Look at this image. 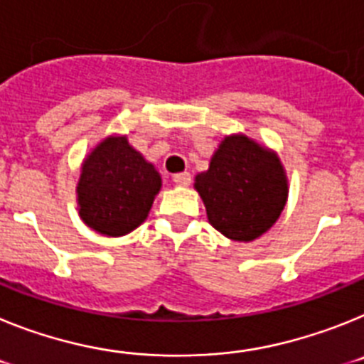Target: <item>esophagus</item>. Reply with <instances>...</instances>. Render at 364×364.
Returning <instances> with one entry per match:
<instances>
[{"label": "esophagus", "mask_w": 364, "mask_h": 364, "mask_svg": "<svg viewBox=\"0 0 364 364\" xmlns=\"http://www.w3.org/2000/svg\"><path fill=\"white\" fill-rule=\"evenodd\" d=\"M173 182L178 186H189L191 184V175H189L188 171L184 173H176L175 176H173Z\"/></svg>", "instance_id": "obj_1"}]
</instances>
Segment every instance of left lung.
<instances>
[{"label":"left lung","mask_w":364,"mask_h":364,"mask_svg":"<svg viewBox=\"0 0 364 364\" xmlns=\"http://www.w3.org/2000/svg\"><path fill=\"white\" fill-rule=\"evenodd\" d=\"M210 224L231 240L250 242L269 230L284 210L288 182L273 153L247 136H228L210 169L195 178Z\"/></svg>","instance_id":"obj_1"}]
</instances>
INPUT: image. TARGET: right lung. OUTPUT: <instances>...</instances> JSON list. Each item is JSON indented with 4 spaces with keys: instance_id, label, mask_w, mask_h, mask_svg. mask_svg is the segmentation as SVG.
<instances>
[{
    "instance_id": "obj_1",
    "label": "right lung",
    "mask_w": 364,
    "mask_h": 364,
    "mask_svg": "<svg viewBox=\"0 0 364 364\" xmlns=\"http://www.w3.org/2000/svg\"><path fill=\"white\" fill-rule=\"evenodd\" d=\"M162 180L127 138H107L83 162L78 182L80 217L109 237H122L146 220Z\"/></svg>"
}]
</instances>
